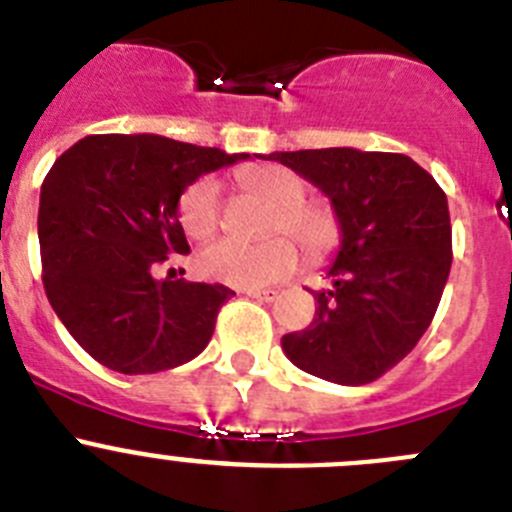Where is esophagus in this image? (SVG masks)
<instances>
[{
	"label": "esophagus",
	"mask_w": 512,
	"mask_h": 512,
	"mask_svg": "<svg viewBox=\"0 0 512 512\" xmlns=\"http://www.w3.org/2000/svg\"><path fill=\"white\" fill-rule=\"evenodd\" d=\"M247 295H250V298H255V300H265V303H272V300L278 298V290H272V288H267V290H247Z\"/></svg>",
	"instance_id": "34e87169"
}]
</instances>
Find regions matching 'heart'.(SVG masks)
<instances>
[{"instance_id": "b5f03b06", "label": "heart", "mask_w": 512, "mask_h": 512, "mask_svg": "<svg viewBox=\"0 0 512 512\" xmlns=\"http://www.w3.org/2000/svg\"><path fill=\"white\" fill-rule=\"evenodd\" d=\"M237 181L247 194L275 209L270 234L288 232L313 260L326 257L338 245L336 214L321 204L308 202V181L288 166L262 164L237 171ZM222 219L219 184L209 176L197 179L179 199V222L194 240H207ZM204 278L234 288H262L288 278L298 267V247L288 237H275L265 245H245L237 240H217L197 257Z\"/></svg>"}]
</instances>
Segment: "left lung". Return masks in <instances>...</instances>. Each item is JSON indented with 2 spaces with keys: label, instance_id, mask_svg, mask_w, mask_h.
<instances>
[{
  "label": "left lung",
  "instance_id": "1",
  "mask_svg": "<svg viewBox=\"0 0 512 512\" xmlns=\"http://www.w3.org/2000/svg\"><path fill=\"white\" fill-rule=\"evenodd\" d=\"M265 159V156H262ZM331 199L341 247L315 318L283 336L298 369L343 386L371 384L407 356L437 313L452 267L447 197L409 156L358 148L275 151Z\"/></svg>",
  "mask_w": 512,
  "mask_h": 512
}]
</instances>
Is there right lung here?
Segmentation results:
<instances>
[{"label": "right lung", "mask_w": 512, "mask_h": 512, "mask_svg": "<svg viewBox=\"0 0 512 512\" xmlns=\"http://www.w3.org/2000/svg\"><path fill=\"white\" fill-rule=\"evenodd\" d=\"M250 159L156 133L80 138L42 181V283L70 336L118 374L176 369L207 348L232 290L156 280L189 242L179 199L202 174Z\"/></svg>", "instance_id": "1"}]
</instances>
